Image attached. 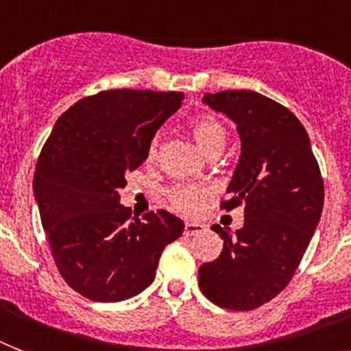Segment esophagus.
Returning a JSON list of instances; mask_svg holds the SVG:
<instances>
[{"mask_svg":"<svg viewBox=\"0 0 351 351\" xmlns=\"http://www.w3.org/2000/svg\"><path fill=\"white\" fill-rule=\"evenodd\" d=\"M205 227L202 223H193V221H187L185 223V236H196V234H200V232H204Z\"/></svg>","mask_w":351,"mask_h":351,"instance_id":"1","label":"esophagus"}]
</instances>
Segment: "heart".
I'll use <instances>...</instances> for the list:
<instances>
[{
    "label": "heart",
    "mask_w": 351,
    "mask_h": 351,
    "mask_svg": "<svg viewBox=\"0 0 351 351\" xmlns=\"http://www.w3.org/2000/svg\"><path fill=\"white\" fill-rule=\"evenodd\" d=\"M191 133L196 144L200 146V149L207 155H215V153H221L225 147L227 136H225V130L220 122L215 119H202V121L193 122L191 126ZM158 151V138H153L147 147V158L153 160ZM171 204L175 209H178L184 215H196L198 210L204 207L205 200L210 196V189L205 185L198 184H182L175 185L167 191Z\"/></svg>",
    "instance_id": "heart-1"
}]
</instances>
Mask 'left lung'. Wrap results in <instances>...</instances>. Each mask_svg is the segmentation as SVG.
Wrapping results in <instances>:
<instances>
[{
  "instance_id": "1",
  "label": "left lung",
  "mask_w": 351,
  "mask_h": 351,
  "mask_svg": "<svg viewBox=\"0 0 351 351\" xmlns=\"http://www.w3.org/2000/svg\"><path fill=\"white\" fill-rule=\"evenodd\" d=\"M204 102L229 117L240 135V160L221 207L245 205V223L234 234L213 225L223 250L202 265L198 285L221 308L254 310L299 267L323 213V178L308 133L290 110L247 90L205 93Z\"/></svg>"
}]
</instances>
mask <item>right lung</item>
Returning a JSON list of instances; mask_svg holds the SVG:
<instances>
[{"instance_id": "obj_1", "label": "right lung", "mask_w": 351, "mask_h": 351, "mask_svg": "<svg viewBox=\"0 0 351 351\" xmlns=\"http://www.w3.org/2000/svg\"><path fill=\"white\" fill-rule=\"evenodd\" d=\"M182 101V92L151 90L84 97L57 119L43 146L34 173L43 229L61 276L84 298L115 303L141 294L164 247L184 232L167 210L131 218L119 195Z\"/></svg>"}]
</instances>
